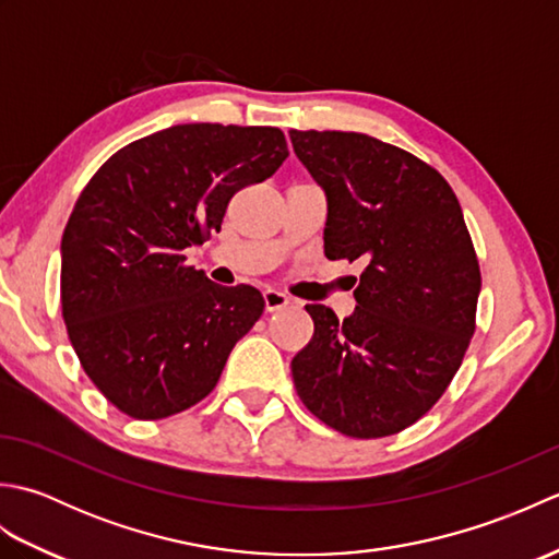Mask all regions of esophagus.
I'll use <instances>...</instances> for the list:
<instances>
[{
	"mask_svg": "<svg viewBox=\"0 0 559 559\" xmlns=\"http://www.w3.org/2000/svg\"><path fill=\"white\" fill-rule=\"evenodd\" d=\"M264 305H266V312H276V310H283V307H288L290 298L283 290L266 288L264 290Z\"/></svg>",
	"mask_w": 559,
	"mask_h": 559,
	"instance_id": "1",
	"label": "esophagus"
}]
</instances>
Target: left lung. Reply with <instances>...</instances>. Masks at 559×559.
Returning <instances> with one entry per match:
<instances>
[{
	"label": "left lung",
	"instance_id": "1",
	"mask_svg": "<svg viewBox=\"0 0 559 559\" xmlns=\"http://www.w3.org/2000/svg\"><path fill=\"white\" fill-rule=\"evenodd\" d=\"M290 141L326 194L324 254L367 264L353 317L305 305L314 336L290 362L295 389L343 435H396L444 394L476 331L480 269L459 199L374 136L293 129Z\"/></svg>",
	"mask_w": 559,
	"mask_h": 559
}]
</instances>
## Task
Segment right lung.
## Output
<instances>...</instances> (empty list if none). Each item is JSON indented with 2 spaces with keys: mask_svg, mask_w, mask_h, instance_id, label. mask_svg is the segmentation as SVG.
<instances>
[{
  "mask_svg": "<svg viewBox=\"0 0 559 559\" xmlns=\"http://www.w3.org/2000/svg\"><path fill=\"white\" fill-rule=\"evenodd\" d=\"M288 158L276 127L175 124L120 148L83 189L62 235V317L81 367L136 420L187 411L264 312L185 264L242 187Z\"/></svg>",
  "mask_w": 559,
  "mask_h": 559,
  "instance_id": "add662e5",
  "label": "right lung"
}]
</instances>
